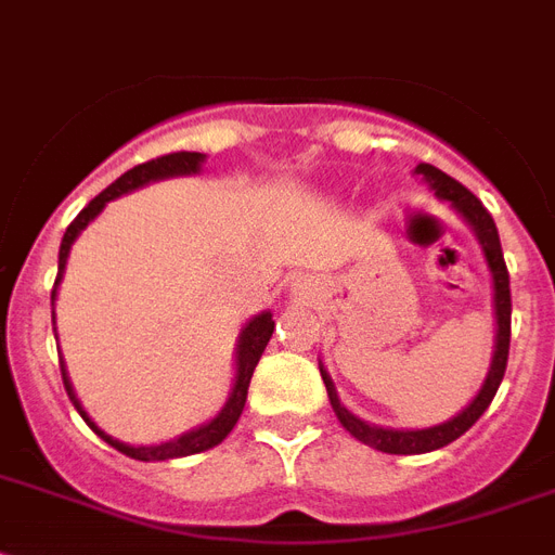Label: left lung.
Segmentation results:
<instances>
[{
    "label": "left lung",
    "instance_id": "8db88e82",
    "mask_svg": "<svg viewBox=\"0 0 555 555\" xmlns=\"http://www.w3.org/2000/svg\"><path fill=\"white\" fill-rule=\"evenodd\" d=\"M417 176H423L429 181V186L435 190V195L443 201H452V207L461 212V216L473 224V230L478 233L483 244V256L490 261L492 282H495V317H499V343H495V357H492L490 374H487V383L478 391L473 403L466 405L464 412L452 417L449 423H440V426H431V429H417V431H397V429H379V426H371V423L360 421L354 414L348 412L346 405L339 403L337 388L331 383V377L322 371V379H325V388H328L331 405L337 412L339 423L346 426L351 435H354L360 443L365 447H374L379 452H388V455H421V452H431V449H440L457 440L469 426H473L487 405L492 403V397L499 391L501 379H504V371H507V357H509V313H513V302H509V273L507 264H504V253H501V238L499 230H495V221L487 212L481 201L475 198L473 192L466 190L464 184H457L455 178H449L447 172H440L438 167L431 164H421L414 169Z\"/></svg>",
    "mask_w": 555,
    "mask_h": 555
}]
</instances>
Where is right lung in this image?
<instances>
[{
	"label": "right lung",
	"mask_w": 555,
	"mask_h": 555,
	"mask_svg": "<svg viewBox=\"0 0 555 555\" xmlns=\"http://www.w3.org/2000/svg\"><path fill=\"white\" fill-rule=\"evenodd\" d=\"M201 160H204V155H201V152H169V155L152 158V160H146V164H138V167H132L129 172H124V176L117 178L115 184H108L106 190L100 192V195H94V198H91L89 204L80 209V216L74 218L72 224H68V230H65L63 244H60V268H56L54 287L60 285V279H63L65 259H68V250H72L74 238L80 235L82 227L89 224L91 218L98 216L100 209L106 207V201L117 198V195H124V192L134 190V186H143L146 181H155V178L190 176V172H198ZM51 302H54V294H51ZM273 328H276V325H273V320H270V313H261V317H256V320L247 322V328H244L242 337H238V351H235V354H238V371H235L233 395H230V400H227L224 409H221V412H218V417H212L207 426H201V429H195V431H186V435H181V438L167 440V443H158V447H126V443H120V440L108 438L106 431H100L98 426L89 421V414L82 412L80 400L74 397V388H72V383H68V377H65L63 363H60V371H63L65 391H68V397H72L74 409L82 414V421L89 423L91 429H94V435H100V438L106 440L108 447H115L117 452H124V455L134 457V461H169V457L195 455V452H204V449L218 447V443H221V440H224L227 435L233 431L235 421L242 417V409H244V400H247V386H250L253 371H256V365H259L261 351H264V346L270 343V334H273Z\"/></svg>",
	"instance_id": "1"
}]
</instances>
